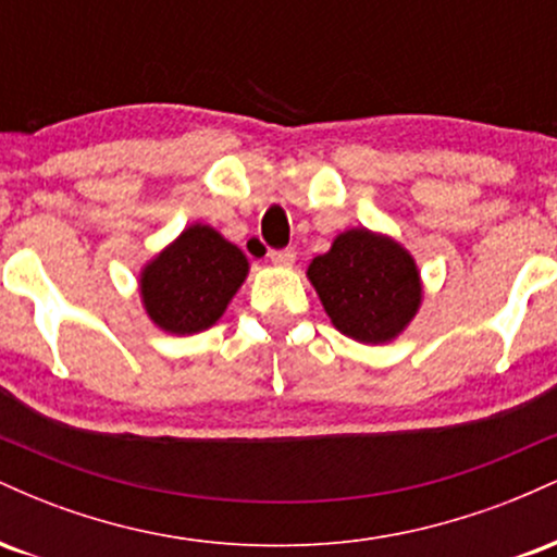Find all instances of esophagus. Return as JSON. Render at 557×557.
Instances as JSON below:
<instances>
[{
    "instance_id": "esophagus-1",
    "label": "esophagus",
    "mask_w": 557,
    "mask_h": 557,
    "mask_svg": "<svg viewBox=\"0 0 557 557\" xmlns=\"http://www.w3.org/2000/svg\"><path fill=\"white\" fill-rule=\"evenodd\" d=\"M270 259L274 267H293V261H296V251H293V248H283V251H272Z\"/></svg>"
}]
</instances>
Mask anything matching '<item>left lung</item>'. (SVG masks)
<instances>
[{
    "instance_id": "8db88e82",
    "label": "left lung",
    "mask_w": 557,
    "mask_h": 557,
    "mask_svg": "<svg viewBox=\"0 0 557 557\" xmlns=\"http://www.w3.org/2000/svg\"><path fill=\"white\" fill-rule=\"evenodd\" d=\"M306 274L335 330L359 343L395 341L421 306L417 261L398 240L367 227L337 235Z\"/></svg>"
}]
</instances>
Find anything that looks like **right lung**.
Wrapping results in <instances>:
<instances>
[{"mask_svg": "<svg viewBox=\"0 0 557 557\" xmlns=\"http://www.w3.org/2000/svg\"><path fill=\"white\" fill-rule=\"evenodd\" d=\"M246 274V253L196 222L140 270V300L159 330L194 335L225 314Z\"/></svg>", "mask_w": 557, "mask_h": 557, "instance_id": "1", "label": "right lung"}]
</instances>
